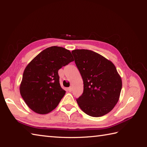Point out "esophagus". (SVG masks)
Returning <instances> with one entry per match:
<instances>
[{
  "label": "esophagus",
  "instance_id": "esophagus-1",
  "mask_svg": "<svg viewBox=\"0 0 147 147\" xmlns=\"http://www.w3.org/2000/svg\"><path fill=\"white\" fill-rule=\"evenodd\" d=\"M67 90H68V91H69V92H71V91H72V87H69V88H67Z\"/></svg>",
  "mask_w": 147,
  "mask_h": 147
}]
</instances>
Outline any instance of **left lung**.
<instances>
[{
  "instance_id": "obj_1",
  "label": "left lung",
  "mask_w": 147,
  "mask_h": 147,
  "mask_svg": "<svg viewBox=\"0 0 147 147\" xmlns=\"http://www.w3.org/2000/svg\"><path fill=\"white\" fill-rule=\"evenodd\" d=\"M75 63L83 80V92L77 99L82 111L93 117L109 113L117 104L121 78L110 61L94 51L75 50Z\"/></svg>"
}]
</instances>
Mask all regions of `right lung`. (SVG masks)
I'll return each instance as SVG.
<instances>
[{"instance_id":"add662e5","label":"right lung","mask_w":147,"mask_h":147,"mask_svg":"<svg viewBox=\"0 0 147 147\" xmlns=\"http://www.w3.org/2000/svg\"><path fill=\"white\" fill-rule=\"evenodd\" d=\"M72 61L69 50L54 46L40 53L26 66L20 91L34 112L47 114L58 105L65 94L60 85L58 70Z\"/></svg>"}]
</instances>
